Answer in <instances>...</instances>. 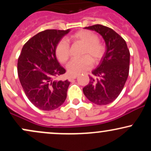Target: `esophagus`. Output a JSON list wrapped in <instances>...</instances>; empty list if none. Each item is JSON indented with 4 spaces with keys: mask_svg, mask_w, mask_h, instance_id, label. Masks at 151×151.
<instances>
[{
    "mask_svg": "<svg viewBox=\"0 0 151 151\" xmlns=\"http://www.w3.org/2000/svg\"><path fill=\"white\" fill-rule=\"evenodd\" d=\"M77 77V75H74V76H70V77H68V79H69V81H72L73 80V79H75Z\"/></svg>",
    "mask_w": 151,
    "mask_h": 151,
    "instance_id": "1",
    "label": "esophagus"
}]
</instances>
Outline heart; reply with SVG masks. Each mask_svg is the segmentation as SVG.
Instances as JSON below:
<instances>
[{
    "instance_id": "heart-1",
    "label": "heart",
    "mask_w": 151,
    "mask_h": 151,
    "mask_svg": "<svg viewBox=\"0 0 151 151\" xmlns=\"http://www.w3.org/2000/svg\"><path fill=\"white\" fill-rule=\"evenodd\" d=\"M69 40L74 42H80L84 45L82 55L86 56L80 58H74L67 64V72L70 75H78L89 70L92 65L100 61L104 53V46L99 40L96 34L90 30H81L72 35L68 38ZM55 55L57 58L62 63H65L70 55V48L69 42L65 39L59 41L55 47ZM93 61H91V60Z\"/></svg>"
}]
</instances>
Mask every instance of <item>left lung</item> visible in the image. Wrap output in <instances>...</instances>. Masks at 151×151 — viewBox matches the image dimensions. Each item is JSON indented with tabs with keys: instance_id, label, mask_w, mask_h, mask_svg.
I'll use <instances>...</instances> for the list:
<instances>
[{
	"instance_id": "obj_1",
	"label": "left lung",
	"mask_w": 151,
	"mask_h": 151,
	"mask_svg": "<svg viewBox=\"0 0 151 151\" xmlns=\"http://www.w3.org/2000/svg\"><path fill=\"white\" fill-rule=\"evenodd\" d=\"M85 29L101 35L104 40L106 51L97 67L92 71L93 76H89V83L83 88V92L95 104H109L119 96L127 80L129 50L126 41L108 27L94 25Z\"/></svg>"
}]
</instances>
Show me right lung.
Returning a JSON list of instances; mask_svg holds the SVG:
<instances>
[{"label": "right lung", "instance_id": "1", "mask_svg": "<svg viewBox=\"0 0 151 151\" xmlns=\"http://www.w3.org/2000/svg\"><path fill=\"white\" fill-rule=\"evenodd\" d=\"M67 30H46L24 45L18 60V74L22 89L32 104L43 111L62 105L70 82L54 78L65 73L55 55V47Z\"/></svg>", "mask_w": 151, "mask_h": 151}]
</instances>
